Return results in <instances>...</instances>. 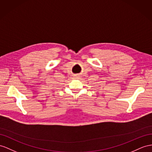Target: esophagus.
<instances>
[{
    "label": "esophagus",
    "mask_w": 152,
    "mask_h": 152,
    "mask_svg": "<svg viewBox=\"0 0 152 152\" xmlns=\"http://www.w3.org/2000/svg\"><path fill=\"white\" fill-rule=\"evenodd\" d=\"M76 77H77V76H76Z\"/></svg>",
    "instance_id": "1"
}]
</instances>
